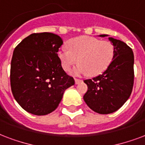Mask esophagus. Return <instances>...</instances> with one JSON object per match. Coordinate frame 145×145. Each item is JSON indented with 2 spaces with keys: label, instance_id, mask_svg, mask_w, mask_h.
<instances>
[{
  "label": "esophagus",
  "instance_id": "esophagus-1",
  "mask_svg": "<svg viewBox=\"0 0 145 145\" xmlns=\"http://www.w3.org/2000/svg\"><path fill=\"white\" fill-rule=\"evenodd\" d=\"M82 81V79H75V82H76V84H79V82H81Z\"/></svg>",
  "mask_w": 145,
  "mask_h": 145
}]
</instances>
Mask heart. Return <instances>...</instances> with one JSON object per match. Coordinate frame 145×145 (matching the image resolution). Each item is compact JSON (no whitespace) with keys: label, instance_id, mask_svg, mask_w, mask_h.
Returning a JSON list of instances; mask_svg holds the SVG:
<instances>
[{"label":"heart","instance_id":"heart-1","mask_svg":"<svg viewBox=\"0 0 145 145\" xmlns=\"http://www.w3.org/2000/svg\"><path fill=\"white\" fill-rule=\"evenodd\" d=\"M63 68L72 70L74 76H83L89 73L95 76L102 73L109 66L115 56V46L110 41L82 36L72 40L69 48L62 47L58 51Z\"/></svg>","mask_w":145,"mask_h":145}]
</instances>
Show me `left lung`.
<instances>
[{"label": "left lung", "mask_w": 145, "mask_h": 145, "mask_svg": "<svg viewBox=\"0 0 145 145\" xmlns=\"http://www.w3.org/2000/svg\"><path fill=\"white\" fill-rule=\"evenodd\" d=\"M108 39L115 46L112 62L103 73L84 80L88 90L83 99L91 109L103 115L114 112L125 104L132 92L135 76L131 48L121 40Z\"/></svg>", "instance_id": "left-lung-1"}]
</instances>
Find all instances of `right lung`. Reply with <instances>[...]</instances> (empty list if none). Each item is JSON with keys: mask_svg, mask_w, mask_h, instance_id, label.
I'll list each match as a JSON object with an SVG mask.
<instances>
[{"mask_svg": "<svg viewBox=\"0 0 145 145\" xmlns=\"http://www.w3.org/2000/svg\"><path fill=\"white\" fill-rule=\"evenodd\" d=\"M63 40L52 33H32L15 47L10 64V87L15 100L29 113L50 114L66 89L75 84L58 56Z\"/></svg>", "mask_w": 145, "mask_h": 145, "instance_id": "add662e5", "label": "right lung"}]
</instances>
